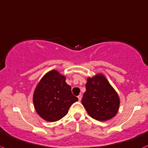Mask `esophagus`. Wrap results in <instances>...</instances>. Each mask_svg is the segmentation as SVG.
Listing matches in <instances>:
<instances>
[{
    "label": "esophagus",
    "mask_w": 148,
    "mask_h": 148,
    "mask_svg": "<svg viewBox=\"0 0 148 148\" xmlns=\"http://www.w3.org/2000/svg\"><path fill=\"white\" fill-rule=\"evenodd\" d=\"M77 99H78V100L80 101H81V99H82V95H79L78 96H77Z\"/></svg>",
    "instance_id": "esophagus-1"
}]
</instances>
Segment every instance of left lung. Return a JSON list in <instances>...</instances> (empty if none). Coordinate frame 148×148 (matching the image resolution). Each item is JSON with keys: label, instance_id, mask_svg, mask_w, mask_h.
<instances>
[{"label": "left lung", "instance_id": "left-lung-1", "mask_svg": "<svg viewBox=\"0 0 148 148\" xmlns=\"http://www.w3.org/2000/svg\"><path fill=\"white\" fill-rule=\"evenodd\" d=\"M86 88L81 102L90 117L104 122L116 116L120 99L104 75L88 77Z\"/></svg>", "mask_w": 148, "mask_h": 148}]
</instances>
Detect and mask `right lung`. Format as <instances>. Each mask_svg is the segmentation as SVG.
Returning a JSON list of instances; mask_svg holds the SVG:
<instances>
[{
    "instance_id": "right-lung-1",
    "label": "right lung",
    "mask_w": 148,
    "mask_h": 148,
    "mask_svg": "<svg viewBox=\"0 0 148 148\" xmlns=\"http://www.w3.org/2000/svg\"><path fill=\"white\" fill-rule=\"evenodd\" d=\"M65 77L56 70L47 73L36 85L33 103L39 116L49 122L60 120L68 114L73 103L78 101L65 82Z\"/></svg>"
}]
</instances>
